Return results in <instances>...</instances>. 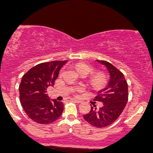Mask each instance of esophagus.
I'll return each mask as SVG.
<instances>
[{
	"mask_svg": "<svg viewBox=\"0 0 153 153\" xmlns=\"http://www.w3.org/2000/svg\"><path fill=\"white\" fill-rule=\"evenodd\" d=\"M69 100L74 101V102H78V103H79V102H81V100H76V99H75V98H69Z\"/></svg>",
	"mask_w": 153,
	"mask_h": 153,
	"instance_id": "34e87169",
	"label": "esophagus"
}]
</instances>
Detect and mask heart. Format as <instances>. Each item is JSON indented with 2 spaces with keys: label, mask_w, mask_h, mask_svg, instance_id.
Segmentation results:
<instances>
[{
  "label": "heart",
  "mask_w": 153,
  "mask_h": 153,
  "mask_svg": "<svg viewBox=\"0 0 153 153\" xmlns=\"http://www.w3.org/2000/svg\"><path fill=\"white\" fill-rule=\"evenodd\" d=\"M76 69L77 71L81 74L86 73L88 74L91 71L92 68L89 65L86 64L85 62H78L76 65ZM91 82L92 85L95 87H101L105 84V75L102 73L98 72V73L94 74L91 78Z\"/></svg>",
  "instance_id": "heart-1"
}]
</instances>
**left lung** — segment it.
<instances>
[{
  "instance_id": "obj_1",
  "label": "left lung",
  "mask_w": 153,
  "mask_h": 153,
  "mask_svg": "<svg viewBox=\"0 0 153 153\" xmlns=\"http://www.w3.org/2000/svg\"><path fill=\"white\" fill-rule=\"evenodd\" d=\"M97 61L106 67L110 79L106 87L94 98V100L102 102V106L97 108L92 103L90 112L83 117L92 126L102 128L114 123L124 109L128 101V84L123 73L113 65L104 60Z\"/></svg>"
}]
</instances>
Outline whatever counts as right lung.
Here are the masks:
<instances>
[{
	"mask_svg": "<svg viewBox=\"0 0 153 153\" xmlns=\"http://www.w3.org/2000/svg\"><path fill=\"white\" fill-rule=\"evenodd\" d=\"M66 62L67 60L41 63L30 68L22 77L19 85L21 103L26 114L34 122L48 124L61 116L63 102L50 100L47 88L53 85L59 70Z\"/></svg>",
	"mask_w": 153,
	"mask_h": 153,
	"instance_id": "right-lung-1",
	"label": "right lung"
}]
</instances>
